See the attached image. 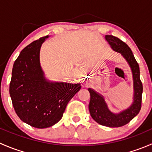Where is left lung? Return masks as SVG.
<instances>
[{"label":"left lung","mask_w":152,"mask_h":152,"mask_svg":"<svg viewBox=\"0 0 152 152\" xmlns=\"http://www.w3.org/2000/svg\"><path fill=\"white\" fill-rule=\"evenodd\" d=\"M105 39L115 51L121 53L131 67L134 83V102L127 110L114 114L108 109L103 96L89 88L90 93L89 110L91 117L98 124L108 127H120L130 122L141 109L142 85L140 79V67L132 51L125 42L113 35H106Z\"/></svg>","instance_id":"obj_1"}]
</instances>
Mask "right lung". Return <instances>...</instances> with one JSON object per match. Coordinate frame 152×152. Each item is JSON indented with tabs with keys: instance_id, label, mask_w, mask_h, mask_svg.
Here are the masks:
<instances>
[{
	"instance_id": "obj_1",
	"label": "right lung",
	"mask_w": 152,
	"mask_h": 152,
	"mask_svg": "<svg viewBox=\"0 0 152 152\" xmlns=\"http://www.w3.org/2000/svg\"><path fill=\"white\" fill-rule=\"evenodd\" d=\"M48 35L34 41L21 50L12 68L10 94L21 121L38 129L59 122L69 101L81 89L80 84L50 82L39 63V51Z\"/></svg>"
}]
</instances>
